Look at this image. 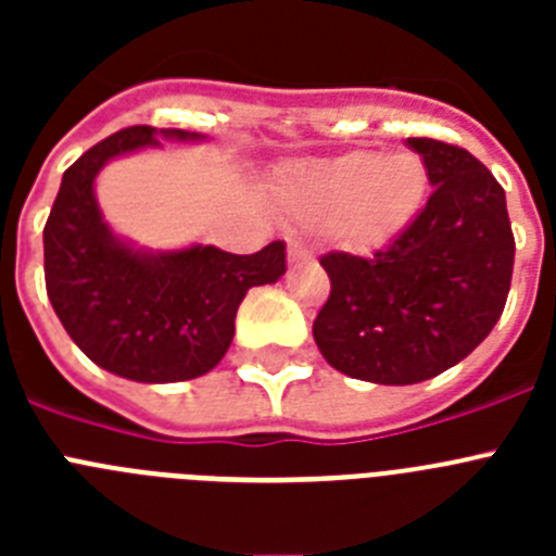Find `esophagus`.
I'll use <instances>...</instances> for the list:
<instances>
[{
	"instance_id": "1",
	"label": "esophagus",
	"mask_w": 556,
	"mask_h": 556,
	"mask_svg": "<svg viewBox=\"0 0 556 556\" xmlns=\"http://www.w3.org/2000/svg\"><path fill=\"white\" fill-rule=\"evenodd\" d=\"M287 255H289V264H303V262H312V248H308L303 239H298V236H292L287 242Z\"/></svg>"
}]
</instances>
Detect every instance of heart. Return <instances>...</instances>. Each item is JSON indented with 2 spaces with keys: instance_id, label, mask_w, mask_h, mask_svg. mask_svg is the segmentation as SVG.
I'll return each mask as SVG.
<instances>
[{
  "instance_id": "heart-1",
  "label": "heart",
  "mask_w": 556,
  "mask_h": 556,
  "mask_svg": "<svg viewBox=\"0 0 556 556\" xmlns=\"http://www.w3.org/2000/svg\"><path fill=\"white\" fill-rule=\"evenodd\" d=\"M283 200L312 225H339L358 250H372L404 233L420 214L429 172L415 152L381 155L353 150L333 159L308 161L287 172Z\"/></svg>"
}]
</instances>
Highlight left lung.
<instances>
[{
    "label": "left lung",
    "mask_w": 556,
    "mask_h": 556,
    "mask_svg": "<svg viewBox=\"0 0 556 556\" xmlns=\"http://www.w3.org/2000/svg\"><path fill=\"white\" fill-rule=\"evenodd\" d=\"M406 144L429 172V203L372 258L323 255L331 294L312 328L333 370L392 387L440 376L488 339L515 262L507 198L493 172L456 144Z\"/></svg>",
    "instance_id": "obj_1"
}]
</instances>
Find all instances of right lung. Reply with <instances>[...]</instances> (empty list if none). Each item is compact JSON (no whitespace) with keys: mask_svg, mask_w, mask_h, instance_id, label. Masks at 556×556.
<instances>
[{"mask_svg":"<svg viewBox=\"0 0 556 556\" xmlns=\"http://www.w3.org/2000/svg\"><path fill=\"white\" fill-rule=\"evenodd\" d=\"M161 139L205 136L147 125L113 132L63 172L43 225V275L58 320L94 365L141 384H175L214 370L228 353L248 289L287 273L283 242L253 255L214 244L152 253L113 233L97 203V175L108 161L161 147Z\"/></svg>","mask_w":556,"mask_h":556,"instance_id":"1","label":"right lung"}]
</instances>
